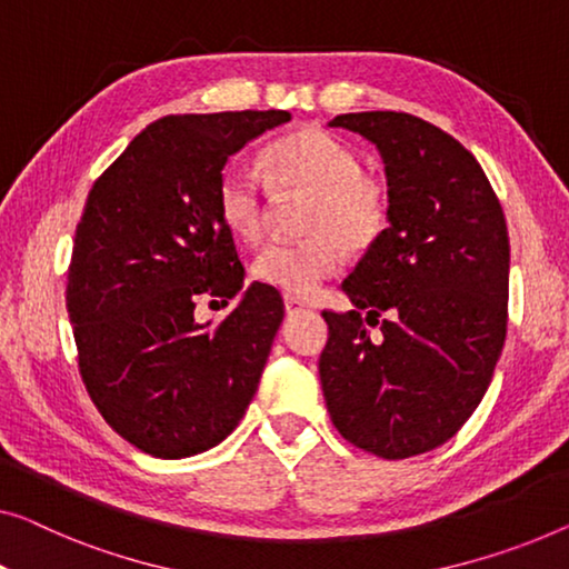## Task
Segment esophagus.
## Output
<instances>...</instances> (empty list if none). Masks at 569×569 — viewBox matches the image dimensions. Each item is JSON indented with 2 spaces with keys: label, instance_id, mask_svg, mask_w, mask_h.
<instances>
[{
  "label": "esophagus",
  "instance_id": "1",
  "mask_svg": "<svg viewBox=\"0 0 569 569\" xmlns=\"http://www.w3.org/2000/svg\"><path fill=\"white\" fill-rule=\"evenodd\" d=\"M283 307H286V313L291 317V313H299V311H307L309 303H303L301 299H296V296H283Z\"/></svg>",
  "mask_w": 569,
  "mask_h": 569
}]
</instances>
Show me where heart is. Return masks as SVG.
I'll return each mask as SVG.
<instances>
[{
  "label": "heart",
  "instance_id": "1",
  "mask_svg": "<svg viewBox=\"0 0 569 569\" xmlns=\"http://www.w3.org/2000/svg\"><path fill=\"white\" fill-rule=\"evenodd\" d=\"M266 168L278 197H309L301 242H270L252 260V276L296 299H307L342 266L345 250L362 252L388 227L386 186L362 171L358 150L337 134L307 127L276 140ZM219 214L244 242H258L268 224L270 197L262 178L234 160L219 176Z\"/></svg>",
  "mask_w": 569,
  "mask_h": 569
}]
</instances>
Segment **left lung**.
Returning a JSON list of instances; mask_svg holds the SVG:
<instances>
[{
	"mask_svg": "<svg viewBox=\"0 0 569 569\" xmlns=\"http://www.w3.org/2000/svg\"><path fill=\"white\" fill-rule=\"evenodd\" d=\"M329 124L380 150L388 227L342 283L355 309L321 311V391L347 442L406 460L455 437L493 378L508 325L503 209L472 152L419 117Z\"/></svg>",
	"mask_w": 569,
	"mask_h": 569,
	"instance_id": "1",
	"label": "left lung"
}]
</instances>
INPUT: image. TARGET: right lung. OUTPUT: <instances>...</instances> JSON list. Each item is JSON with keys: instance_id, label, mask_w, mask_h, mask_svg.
I'll return each instance as SVG.
<instances>
[{"instance_id": "right-lung-1", "label": "right lung", "mask_w": 569, "mask_h": 569, "mask_svg": "<svg viewBox=\"0 0 569 569\" xmlns=\"http://www.w3.org/2000/svg\"><path fill=\"white\" fill-rule=\"evenodd\" d=\"M288 120L283 109L160 117L91 186L66 309L91 401L140 452H207L258 391L281 293L252 283L219 325L193 311L227 307L244 281L217 203L227 158Z\"/></svg>"}]
</instances>
